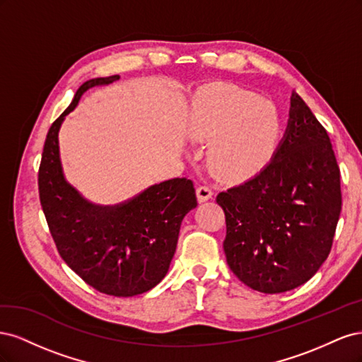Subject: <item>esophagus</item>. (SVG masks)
<instances>
[{"label":"esophagus","mask_w":362,"mask_h":362,"mask_svg":"<svg viewBox=\"0 0 362 362\" xmlns=\"http://www.w3.org/2000/svg\"><path fill=\"white\" fill-rule=\"evenodd\" d=\"M196 194H198L199 202H205L213 198V190L208 184H201L198 185V189H196Z\"/></svg>","instance_id":"1"}]
</instances>
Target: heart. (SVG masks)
<instances>
[{
    "label": "heart",
    "mask_w": 362,
    "mask_h": 362,
    "mask_svg": "<svg viewBox=\"0 0 362 362\" xmlns=\"http://www.w3.org/2000/svg\"><path fill=\"white\" fill-rule=\"evenodd\" d=\"M187 128L193 139L213 141L208 163L226 180L246 178L264 168L282 134L276 107L231 83H213L196 93Z\"/></svg>",
    "instance_id": "heart-1"
}]
</instances>
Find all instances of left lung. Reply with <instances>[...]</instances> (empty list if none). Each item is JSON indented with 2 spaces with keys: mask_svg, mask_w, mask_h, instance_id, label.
<instances>
[{
  "mask_svg": "<svg viewBox=\"0 0 362 362\" xmlns=\"http://www.w3.org/2000/svg\"><path fill=\"white\" fill-rule=\"evenodd\" d=\"M286 136L254 178L221 192L223 250L247 287L275 294L311 279L332 247L341 211L339 169L329 136L298 93Z\"/></svg>",
  "mask_w": 362,
  "mask_h": 362,
  "instance_id": "1",
  "label": "left lung"
}]
</instances>
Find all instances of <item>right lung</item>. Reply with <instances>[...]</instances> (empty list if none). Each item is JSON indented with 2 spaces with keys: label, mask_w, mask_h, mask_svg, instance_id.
Here are the masks:
<instances>
[{
  "label": "right lung",
  "mask_w": 362,
  "mask_h": 362,
  "mask_svg": "<svg viewBox=\"0 0 362 362\" xmlns=\"http://www.w3.org/2000/svg\"><path fill=\"white\" fill-rule=\"evenodd\" d=\"M119 75L86 81L51 125L39 168V196L54 243L63 261L86 284L104 294L131 298L166 276L184 216L198 205L192 180L154 184L122 204L95 205L63 175L59 131L80 98Z\"/></svg>",
  "instance_id": "1"
}]
</instances>
